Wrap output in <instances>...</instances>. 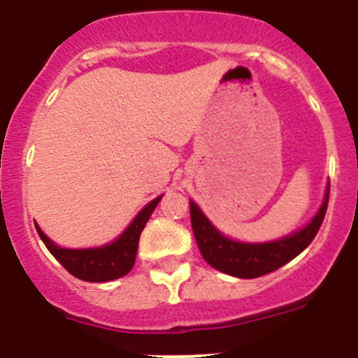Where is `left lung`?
<instances>
[{"instance_id": "left-lung-1", "label": "left lung", "mask_w": 358, "mask_h": 358, "mask_svg": "<svg viewBox=\"0 0 358 358\" xmlns=\"http://www.w3.org/2000/svg\"><path fill=\"white\" fill-rule=\"evenodd\" d=\"M330 188L327 199L322 202L319 213L312 218V222L301 231L285 238L268 243H240L222 236L210 224L195 202H189V217H192V229L201 249L202 258L213 268L236 278H260L264 274L274 273L301 251H305L310 242L315 238L321 227L324 215H327Z\"/></svg>"}]
</instances>
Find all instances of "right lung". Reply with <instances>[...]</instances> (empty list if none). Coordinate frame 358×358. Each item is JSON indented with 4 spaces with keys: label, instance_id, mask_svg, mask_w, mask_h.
<instances>
[{
    "label": "right lung",
    "instance_id": "add662e5",
    "mask_svg": "<svg viewBox=\"0 0 358 358\" xmlns=\"http://www.w3.org/2000/svg\"><path fill=\"white\" fill-rule=\"evenodd\" d=\"M159 201L161 197H157L150 204H147L116 242L98 249L57 248L55 243L39 229V226L36 227L44 245L69 274L84 281H110L125 276L134 267L141 231Z\"/></svg>",
    "mask_w": 358,
    "mask_h": 358
}]
</instances>
